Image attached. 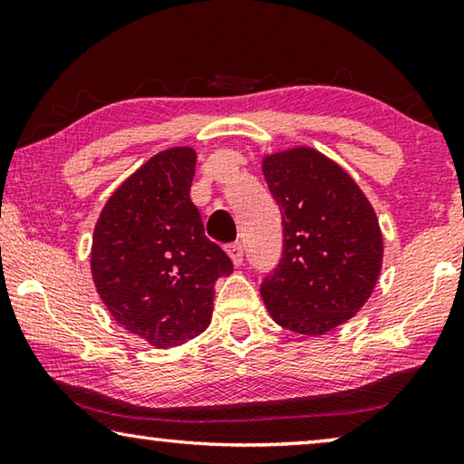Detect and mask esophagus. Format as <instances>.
Masks as SVG:
<instances>
[{"label":"esophagus","mask_w":464,"mask_h":464,"mask_svg":"<svg viewBox=\"0 0 464 464\" xmlns=\"http://www.w3.org/2000/svg\"><path fill=\"white\" fill-rule=\"evenodd\" d=\"M227 254H229L233 266H241L243 264V247H241V243H231V246H227Z\"/></svg>","instance_id":"34e87169"}]
</instances>
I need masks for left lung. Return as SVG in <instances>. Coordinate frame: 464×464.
Returning a JSON list of instances; mask_svg holds the SVG:
<instances>
[{
  "instance_id": "obj_1",
  "label": "left lung",
  "mask_w": 464,
  "mask_h": 464,
  "mask_svg": "<svg viewBox=\"0 0 464 464\" xmlns=\"http://www.w3.org/2000/svg\"><path fill=\"white\" fill-rule=\"evenodd\" d=\"M262 171L282 210L285 249L262 282L278 325L324 335L364 307L382 268L379 218L348 171L301 145L262 157Z\"/></svg>"
}]
</instances>
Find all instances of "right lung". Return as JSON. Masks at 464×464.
Segmentation results:
<instances>
[{"mask_svg":"<svg viewBox=\"0 0 464 464\" xmlns=\"http://www.w3.org/2000/svg\"><path fill=\"white\" fill-rule=\"evenodd\" d=\"M194 169V147L153 155L116 188L93 227L90 268L102 303L153 348L200 335L217 278L233 272L190 200Z\"/></svg>","mask_w":464,"mask_h":464,"instance_id":"obj_1","label":"right lung"}]
</instances>
